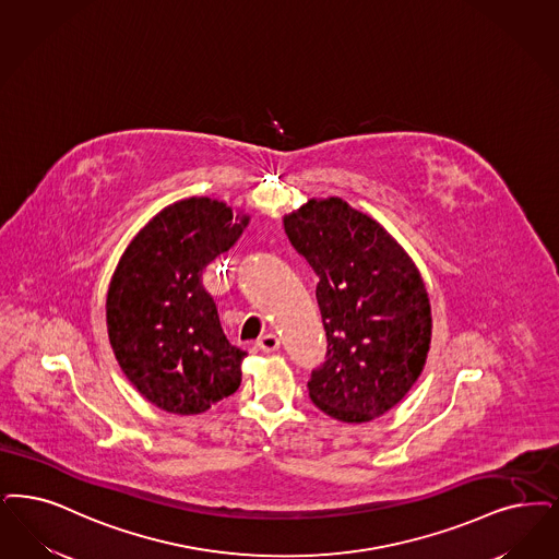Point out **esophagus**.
Masks as SVG:
<instances>
[{
  "instance_id": "1",
  "label": "esophagus",
  "mask_w": 559,
  "mask_h": 559,
  "mask_svg": "<svg viewBox=\"0 0 559 559\" xmlns=\"http://www.w3.org/2000/svg\"><path fill=\"white\" fill-rule=\"evenodd\" d=\"M258 347H260L262 352H266V354H272V352H276V349L281 347V338L274 335V333L260 336V338H258Z\"/></svg>"
}]
</instances>
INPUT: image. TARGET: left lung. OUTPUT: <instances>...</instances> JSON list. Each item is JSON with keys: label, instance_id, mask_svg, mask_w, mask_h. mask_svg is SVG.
Listing matches in <instances>:
<instances>
[{"label": "left lung", "instance_id": "left-lung-1", "mask_svg": "<svg viewBox=\"0 0 559 559\" xmlns=\"http://www.w3.org/2000/svg\"><path fill=\"white\" fill-rule=\"evenodd\" d=\"M283 224L320 278L329 349L310 400L338 423H370L425 370L432 316L423 274L382 224L341 198L308 200Z\"/></svg>", "mask_w": 559, "mask_h": 559}]
</instances>
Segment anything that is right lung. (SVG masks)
I'll use <instances>...</instances> for the list:
<instances>
[{"label":"right lung","instance_id":"add662e5","mask_svg":"<svg viewBox=\"0 0 559 559\" xmlns=\"http://www.w3.org/2000/svg\"><path fill=\"white\" fill-rule=\"evenodd\" d=\"M249 216L224 201L166 205L127 246L106 295L114 358L159 409L193 416L233 395L247 354L228 343L203 289L210 262L239 241Z\"/></svg>","mask_w":559,"mask_h":559}]
</instances>
